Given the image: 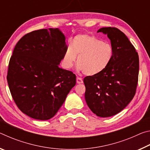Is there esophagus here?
<instances>
[{
    "label": "esophagus",
    "instance_id": "esophagus-1",
    "mask_svg": "<svg viewBox=\"0 0 150 150\" xmlns=\"http://www.w3.org/2000/svg\"><path fill=\"white\" fill-rule=\"evenodd\" d=\"M77 81V84H81V83H83V79L80 77H77V81Z\"/></svg>",
    "mask_w": 150,
    "mask_h": 150
}]
</instances>
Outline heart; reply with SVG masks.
<instances>
[{
	"mask_svg": "<svg viewBox=\"0 0 150 150\" xmlns=\"http://www.w3.org/2000/svg\"><path fill=\"white\" fill-rule=\"evenodd\" d=\"M77 57L79 71L88 76H95L108 67L113 57V49L108 43L103 42L88 34H79L73 38L71 45L65 50L62 64L69 69Z\"/></svg>",
	"mask_w": 150,
	"mask_h": 150,
	"instance_id": "heart-1",
	"label": "heart"
}]
</instances>
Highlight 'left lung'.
<instances>
[{"instance_id":"left-lung-1","label":"left lung","mask_w":150,"mask_h":150,"mask_svg":"<svg viewBox=\"0 0 150 150\" xmlns=\"http://www.w3.org/2000/svg\"><path fill=\"white\" fill-rule=\"evenodd\" d=\"M97 32L107 35L113 57L99 74L83 79L85 101L91 110L106 118L120 112L135 95L139 73V57L126 35L116 28H101Z\"/></svg>"}]
</instances>
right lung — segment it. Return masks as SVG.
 <instances>
[{"label": "right lung", "instance_id": "right-lung-1", "mask_svg": "<svg viewBox=\"0 0 150 150\" xmlns=\"http://www.w3.org/2000/svg\"><path fill=\"white\" fill-rule=\"evenodd\" d=\"M65 40L59 28L42 29L24 35L14 47L7 81L18 107L32 118L54 117L76 84L75 74L59 67Z\"/></svg>", "mask_w": 150, "mask_h": 150}]
</instances>
